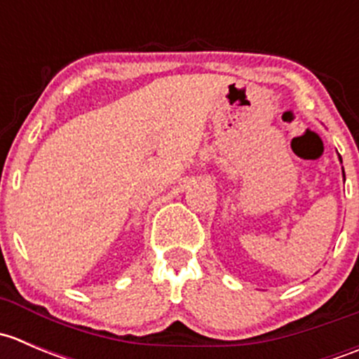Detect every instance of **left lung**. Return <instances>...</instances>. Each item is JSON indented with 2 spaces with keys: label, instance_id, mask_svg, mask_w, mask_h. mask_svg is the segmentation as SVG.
Instances as JSON below:
<instances>
[{
  "label": "left lung",
  "instance_id": "left-lung-1",
  "mask_svg": "<svg viewBox=\"0 0 359 359\" xmlns=\"http://www.w3.org/2000/svg\"><path fill=\"white\" fill-rule=\"evenodd\" d=\"M340 158V156H339ZM340 161H342V159H340ZM342 172H344V168H342Z\"/></svg>",
  "mask_w": 359,
  "mask_h": 359
}]
</instances>
